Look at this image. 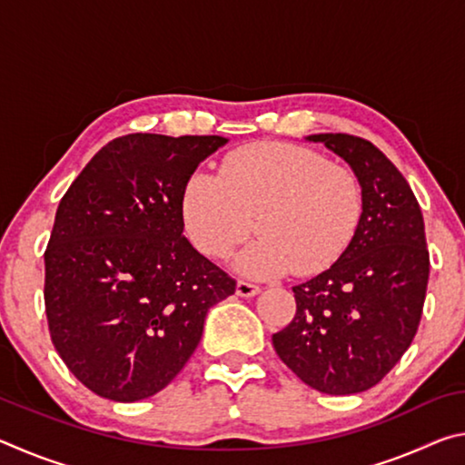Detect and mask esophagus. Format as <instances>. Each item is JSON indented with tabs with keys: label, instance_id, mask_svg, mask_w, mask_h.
I'll list each match as a JSON object with an SVG mask.
<instances>
[{
	"label": "esophagus",
	"instance_id": "esophagus-1",
	"mask_svg": "<svg viewBox=\"0 0 465 465\" xmlns=\"http://www.w3.org/2000/svg\"><path fill=\"white\" fill-rule=\"evenodd\" d=\"M235 293L240 297H254L261 293V287L254 285V282H248V281H238V285H235Z\"/></svg>",
	"mask_w": 465,
	"mask_h": 465
}]
</instances>
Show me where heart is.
<instances>
[{"label":"heart","instance_id":"heart-1","mask_svg":"<svg viewBox=\"0 0 465 465\" xmlns=\"http://www.w3.org/2000/svg\"><path fill=\"white\" fill-rule=\"evenodd\" d=\"M180 211L194 248L225 258L254 232L235 258L248 277L271 279L326 271L351 246L363 215L355 170L316 149L262 141L227 153L222 176L196 170L186 178Z\"/></svg>","mask_w":465,"mask_h":465}]
</instances>
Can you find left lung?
Segmentation results:
<instances>
[{
	"instance_id": "1",
	"label": "left lung",
	"mask_w": 465,
	"mask_h": 465,
	"mask_svg": "<svg viewBox=\"0 0 465 465\" xmlns=\"http://www.w3.org/2000/svg\"><path fill=\"white\" fill-rule=\"evenodd\" d=\"M363 186V215L344 254L293 287L297 312L272 334L279 359L310 388L349 396L380 383L419 330L429 282L420 204L371 141L320 133Z\"/></svg>"
}]
</instances>
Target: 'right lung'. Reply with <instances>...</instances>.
<instances>
[{"instance_id":"right-lung-1","label":"right lung","mask_w":465,"mask_h":465,"mask_svg":"<svg viewBox=\"0 0 465 465\" xmlns=\"http://www.w3.org/2000/svg\"><path fill=\"white\" fill-rule=\"evenodd\" d=\"M219 135L131 133L92 157L63 196L45 250V312L85 388L137 402L174 380L211 305L235 281L184 238L180 196Z\"/></svg>"}]
</instances>
